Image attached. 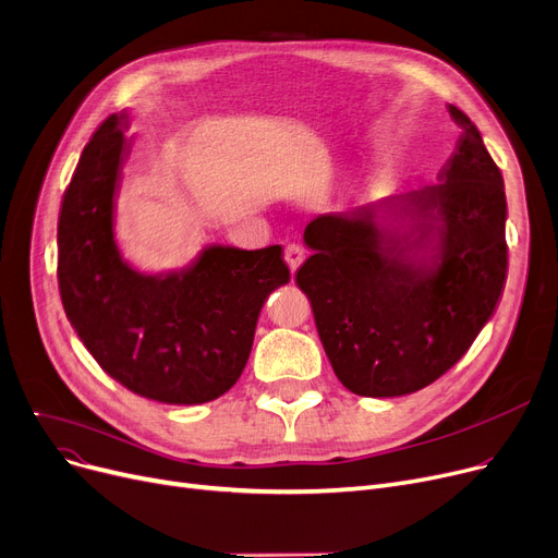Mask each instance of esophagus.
<instances>
[{
    "mask_svg": "<svg viewBox=\"0 0 558 558\" xmlns=\"http://www.w3.org/2000/svg\"><path fill=\"white\" fill-rule=\"evenodd\" d=\"M283 258H286V263H288L290 272H295V270L300 268V265H302V260H304V250H302L300 245H295V243H290V245H286Z\"/></svg>",
    "mask_w": 558,
    "mask_h": 558,
    "instance_id": "34e87169",
    "label": "esophagus"
}]
</instances>
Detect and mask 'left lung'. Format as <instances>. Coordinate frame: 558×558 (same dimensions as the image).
<instances>
[{"instance_id":"8db88e82","label":"left lung","mask_w":558,"mask_h":558,"mask_svg":"<svg viewBox=\"0 0 558 558\" xmlns=\"http://www.w3.org/2000/svg\"><path fill=\"white\" fill-rule=\"evenodd\" d=\"M463 129L440 183L384 197L304 229L298 270L340 384L400 397L434 384L490 320L507 279L504 179L480 129Z\"/></svg>"}]
</instances>
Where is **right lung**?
Wrapping results in <instances>:
<instances>
[{"label": "right lung", "instance_id": "1", "mask_svg": "<svg viewBox=\"0 0 558 558\" xmlns=\"http://www.w3.org/2000/svg\"><path fill=\"white\" fill-rule=\"evenodd\" d=\"M126 120L113 113L99 124L63 195L61 302L106 375L154 402L204 404L243 375L258 313L290 270L281 245H206L179 270L131 268L116 243Z\"/></svg>", "mask_w": 558, "mask_h": 558}]
</instances>
